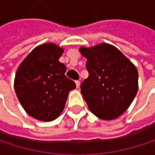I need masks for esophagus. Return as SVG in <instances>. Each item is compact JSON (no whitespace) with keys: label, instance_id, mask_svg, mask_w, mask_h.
Segmentation results:
<instances>
[{"label":"esophagus","instance_id":"obj_1","mask_svg":"<svg viewBox=\"0 0 155 155\" xmlns=\"http://www.w3.org/2000/svg\"><path fill=\"white\" fill-rule=\"evenodd\" d=\"M75 84H76V87H77V88L80 87V81H75Z\"/></svg>","mask_w":155,"mask_h":155}]
</instances>
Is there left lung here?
Instances as JSON below:
<instances>
[{
	"label": "left lung",
	"mask_w": 155,
	"mask_h": 155,
	"mask_svg": "<svg viewBox=\"0 0 155 155\" xmlns=\"http://www.w3.org/2000/svg\"><path fill=\"white\" fill-rule=\"evenodd\" d=\"M80 52L87 59L89 77L81 82V92L88 108L104 120L118 117L137 93L136 66L117 47L106 43L81 47Z\"/></svg>",
	"instance_id": "obj_1"
}]
</instances>
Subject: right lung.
Masks as SVG:
<instances>
[{
    "instance_id": "obj_1",
    "label": "right lung",
    "mask_w": 155,
    "mask_h": 155,
    "mask_svg": "<svg viewBox=\"0 0 155 155\" xmlns=\"http://www.w3.org/2000/svg\"><path fill=\"white\" fill-rule=\"evenodd\" d=\"M64 49L53 43L34 48L19 64L14 80L16 95L32 117L52 121L64 108L74 81L65 76L66 66L59 62Z\"/></svg>"
}]
</instances>
